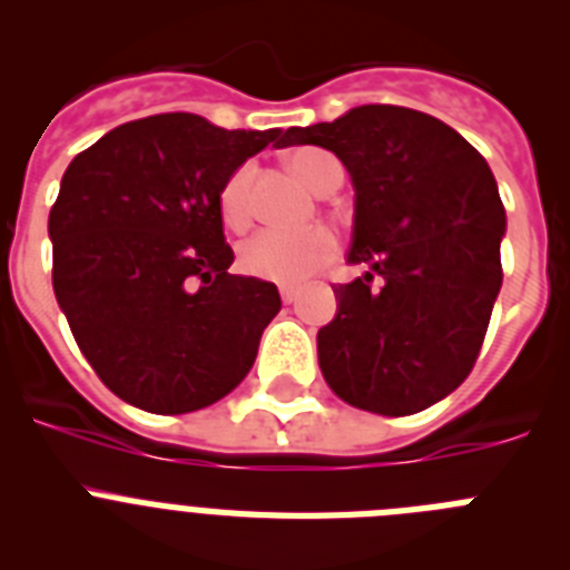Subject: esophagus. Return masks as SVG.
<instances>
[{
    "instance_id": "esophagus-1",
    "label": "esophagus",
    "mask_w": 570,
    "mask_h": 570,
    "mask_svg": "<svg viewBox=\"0 0 570 570\" xmlns=\"http://www.w3.org/2000/svg\"><path fill=\"white\" fill-rule=\"evenodd\" d=\"M279 296H282V302H285V305H294L296 296H299V291H296V288H279Z\"/></svg>"
}]
</instances>
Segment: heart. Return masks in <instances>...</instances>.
<instances>
[{"mask_svg": "<svg viewBox=\"0 0 570 570\" xmlns=\"http://www.w3.org/2000/svg\"><path fill=\"white\" fill-rule=\"evenodd\" d=\"M288 165L320 194H331L342 185V165L334 154L322 148H296ZM254 179L256 165L245 163L228 176L219 190V214L230 230L248 228L254 216ZM340 256V239L334 230L314 228L305 234L265 228L242 242L239 268L254 279L276 282V285H299L316 271L328 268Z\"/></svg>", "mask_w": 570, "mask_h": 570, "instance_id": "1", "label": "heart"}]
</instances>
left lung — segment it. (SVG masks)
<instances>
[{"instance_id": "8db88e82", "label": "left lung", "mask_w": 570, "mask_h": 570, "mask_svg": "<svg viewBox=\"0 0 570 570\" xmlns=\"http://www.w3.org/2000/svg\"><path fill=\"white\" fill-rule=\"evenodd\" d=\"M285 145L334 150L356 190L347 262L365 274L334 285L322 376L371 414L425 411L468 380L500 294L505 210L491 168L454 128L400 105L288 128Z\"/></svg>"}]
</instances>
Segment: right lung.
Returning <instances> with one entry per match:
<instances>
[{
  "label": "right lung",
  "instance_id": "obj_1",
  "mask_svg": "<svg viewBox=\"0 0 570 570\" xmlns=\"http://www.w3.org/2000/svg\"><path fill=\"white\" fill-rule=\"evenodd\" d=\"M279 128L134 119L77 154L48 230L70 334L119 400L188 414L230 394L279 314L274 282L228 274L219 190Z\"/></svg>",
  "mask_w": 570,
  "mask_h": 570
}]
</instances>
